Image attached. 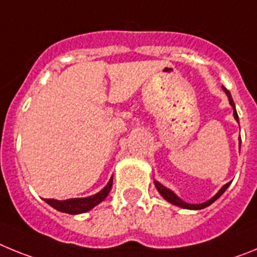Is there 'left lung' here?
Returning <instances> with one entry per match:
<instances>
[{
	"label": "left lung",
	"mask_w": 257,
	"mask_h": 257,
	"mask_svg": "<svg viewBox=\"0 0 257 257\" xmlns=\"http://www.w3.org/2000/svg\"><path fill=\"white\" fill-rule=\"evenodd\" d=\"M222 90L225 91L226 96H228V99H229V103H230V105L233 106V110H234V112H233V115H234V118H235V119H237V122H238V114H237V110H235V104H234V101H233V99H231L230 92H229L228 90H226V88L224 87V86H222ZM239 148H240V139H239ZM154 184H156L157 190L160 192V194L163 197V198L166 199V201L170 202V203H172V205H175V206H179V207L187 208V210H202V208L207 207V206H210L211 203H213V202L216 201V199L219 198L220 196H221L222 193H224L226 189H228L229 185H230V183L225 184V185H224V187H222L221 189H220L219 192H217L216 194H215V196L212 197V198L208 199V201L203 202V203H199V205H192V203H187V202H184L183 199L179 198V197L176 196V194H175L174 192H172V190H170L169 188H166L165 185H162V184L158 183V181H154Z\"/></svg>",
	"instance_id": "1"
}]
</instances>
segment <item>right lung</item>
Returning <instances> with one entry per match:
<instances>
[{
    "mask_svg": "<svg viewBox=\"0 0 257 257\" xmlns=\"http://www.w3.org/2000/svg\"><path fill=\"white\" fill-rule=\"evenodd\" d=\"M113 178H110L109 183L105 187L100 190L99 193L94 194V196L86 197V198H70L65 199V201H58V199H47L45 198V202L49 203L51 207L55 210L60 211V212L70 213V215H77V213H83L94 208L95 206L99 205L100 202H103L109 194L110 189H112Z\"/></svg>",
    "mask_w": 257,
    "mask_h": 257,
    "instance_id": "obj_1",
    "label": "right lung"
}]
</instances>
